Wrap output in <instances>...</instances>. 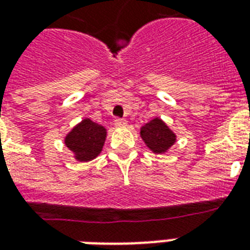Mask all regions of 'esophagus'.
I'll return each instance as SVG.
<instances>
[{"instance_id": "esophagus-1", "label": "esophagus", "mask_w": 250, "mask_h": 250, "mask_svg": "<svg viewBox=\"0 0 250 250\" xmlns=\"http://www.w3.org/2000/svg\"><path fill=\"white\" fill-rule=\"evenodd\" d=\"M114 125H117V127H119V128H122V127H125V125H127V121L123 119V118H115V119H114Z\"/></svg>"}]
</instances>
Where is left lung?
Here are the masks:
<instances>
[{
  "mask_svg": "<svg viewBox=\"0 0 250 250\" xmlns=\"http://www.w3.org/2000/svg\"><path fill=\"white\" fill-rule=\"evenodd\" d=\"M140 136L145 145L156 154L166 153L176 143V135L160 118L145 123L140 128Z\"/></svg>",
  "mask_w": 250,
  "mask_h": 250,
  "instance_id": "8db88e82",
  "label": "left lung"
}]
</instances>
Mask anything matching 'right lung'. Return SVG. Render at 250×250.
Segmentation results:
<instances>
[{"instance_id": "obj_1", "label": "right lung", "mask_w": 250, "mask_h": 250, "mask_svg": "<svg viewBox=\"0 0 250 250\" xmlns=\"http://www.w3.org/2000/svg\"><path fill=\"white\" fill-rule=\"evenodd\" d=\"M105 140V127L85 118L66 135L64 145L74 153L76 161L88 162L102 152Z\"/></svg>"}]
</instances>
